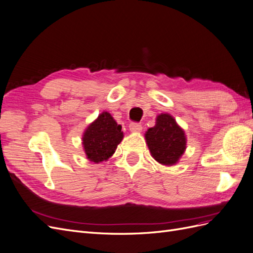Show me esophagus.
I'll list each match as a JSON object with an SVG mask.
<instances>
[{"mask_svg":"<svg viewBox=\"0 0 253 253\" xmlns=\"http://www.w3.org/2000/svg\"><path fill=\"white\" fill-rule=\"evenodd\" d=\"M128 127H129V131H131V132H140L142 129L141 124H137V122H133V124L128 126Z\"/></svg>","mask_w":253,"mask_h":253,"instance_id":"esophagus-1","label":"esophagus"}]
</instances>
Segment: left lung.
<instances>
[{
  "label": "left lung",
  "instance_id": "8db88e82",
  "mask_svg": "<svg viewBox=\"0 0 253 253\" xmlns=\"http://www.w3.org/2000/svg\"><path fill=\"white\" fill-rule=\"evenodd\" d=\"M152 156L162 165L172 166L178 162L186 149V136L169 114L159 115L154 127L145 134Z\"/></svg>",
  "mask_w": 253,
  "mask_h": 253
}]
</instances>
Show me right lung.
<instances>
[{
	"instance_id": "right-lung-1",
	"label": "right lung",
	"mask_w": 253,
	"mask_h": 253,
	"mask_svg": "<svg viewBox=\"0 0 253 253\" xmlns=\"http://www.w3.org/2000/svg\"><path fill=\"white\" fill-rule=\"evenodd\" d=\"M122 138L121 126L117 125L111 114L104 112L89 125L82 139L87 158L90 162L100 163L114 154Z\"/></svg>"
}]
</instances>
